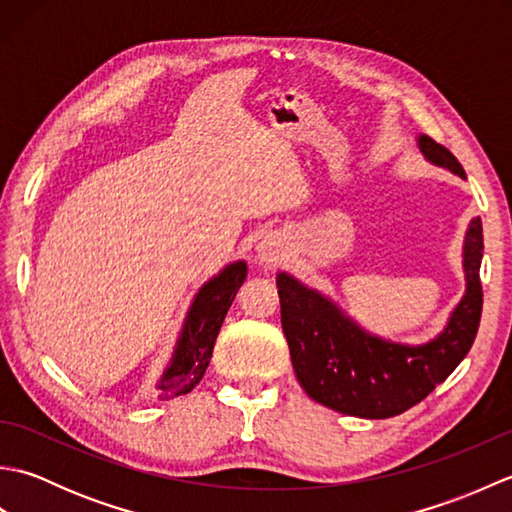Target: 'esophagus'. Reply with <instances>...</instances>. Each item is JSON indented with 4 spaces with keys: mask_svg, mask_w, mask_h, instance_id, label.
Listing matches in <instances>:
<instances>
[{
    "mask_svg": "<svg viewBox=\"0 0 512 512\" xmlns=\"http://www.w3.org/2000/svg\"><path fill=\"white\" fill-rule=\"evenodd\" d=\"M257 253H259V262L266 266H273L279 262V246L275 242H270V239L257 246Z\"/></svg>",
    "mask_w": 512,
    "mask_h": 512,
    "instance_id": "esophagus-1",
    "label": "esophagus"
}]
</instances>
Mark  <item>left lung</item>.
I'll list each match as a JSON object with an SVG mask.
<instances>
[{"label":"left lung","mask_w":512,"mask_h":512,"mask_svg":"<svg viewBox=\"0 0 512 512\" xmlns=\"http://www.w3.org/2000/svg\"><path fill=\"white\" fill-rule=\"evenodd\" d=\"M418 145L433 165L466 178L447 147L429 136H420ZM482 250V220L473 217L464 237L466 292L444 332L424 345L389 343L367 334L328 297L279 273L281 328L299 385L321 405L369 420L398 416L418 405L449 378L475 341L482 317Z\"/></svg>","instance_id":"1"}]
</instances>
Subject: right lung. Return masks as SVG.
Here are the masks:
<instances>
[{"label": "right lung", "instance_id": "right-lung-1", "mask_svg": "<svg viewBox=\"0 0 512 512\" xmlns=\"http://www.w3.org/2000/svg\"><path fill=\"white\" fill-rule=\"evenodd\" d=\"M244 279L246 264L235 262L226 266L211 281H206L198 295H195L178 339V347L173 352L171 365L156 385L160 398L189 394L200 383L206 367H209L213 345L217 334H220L226 312L231 308Z\"/></svg>", "mask_w": 512, "mask_h": 512}]
</instances>
